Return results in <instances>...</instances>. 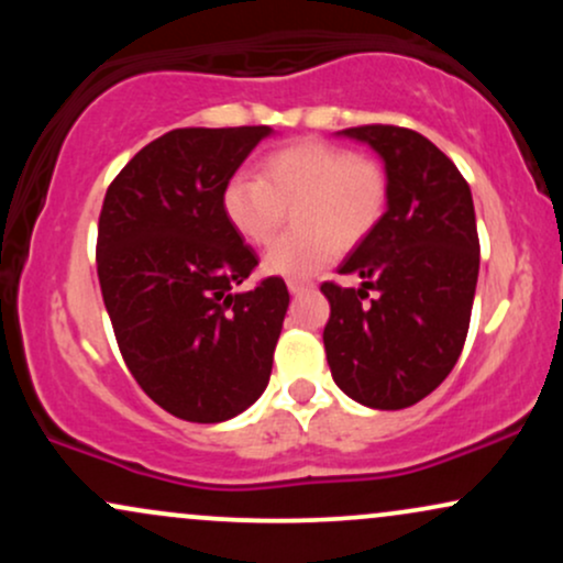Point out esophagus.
I'll list each match as a JSON object with an SVG mask.
<instances>
[{
	"mask_svg": "<svg viewBox=\"0 0 563 563\" xmlns=\"http://www.w3.org/2000/svg\"><path fill=\"white\" fill-rule=\"evenodd\" d=\"M312 288V280H288L290 294H303V290Z\"/></svg>",
	"mask_w": 563,
	"mask_h": 563,
	"instance_id": "1",
	"label": "esophagus"
}]
</instances>
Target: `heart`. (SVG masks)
<instances>
[{
    "label": "heart",
    "mask_w": 563,
    "mask_h": 563,
    "mask_svg": "<svg viewBox=\"0 0 563 563\" xmlns=\"http://www.w3.org/2000/svg\"><path fill=\"white\" fill-rule=\"evenodd\" d=\"M296 206L299 232L264 256V273L303 280L339 254L367 241L389 209V174L371 156L325 140H299L262 161L260 177L232 174L222 187V214L245 243L269 245Z\"/></svg>",
    "instance_id": "b5f03b06"
}]
</instances>
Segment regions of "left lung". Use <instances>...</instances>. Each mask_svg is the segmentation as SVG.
<instances>
[{"label": "left lung", "instance_id": "1", "mask_svg": "<svg viewBox=\"0 0 563 563\" xmlns=\"http://www.w3.org/2000/svg\"><path fill=\"white\" fill-rule=\"evenodd\" d=\"M344 134L384 158L389 209L339 267L363 286H320L331 301L322 344L349 397L402 410L450 376L466 344L479 277L474 200L457 166L423 134L391 124Z\"/></svg>", "mask_w": 563, "mask_h": 563}]
</instances>
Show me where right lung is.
Listing matches in <instances>:
<instances>
[{
	"label": "right lung",
	"instance_id": "obj_1",
	"mask_svg": "<svg viewBox=\"0 0 563 563\" xmlns=\"http://www.w3.org/2000/svg\"><path fill=\"white\" fill-rule=\"evenodd\" d=\"M269 126L172 129L115 174L97 222V277L140 389L190 423L235 418L267 389L288 309L222 214V187Z\"/></svg>",
	"mask_w": 563,
	"mask_h": 563
}]
</instances>
